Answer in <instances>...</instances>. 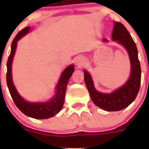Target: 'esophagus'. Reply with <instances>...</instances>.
Wrapping results in <instances>:
<instances>
[{"instance_id":"obj_1","label":"esophagus","mask_w":149,"mask_h":149,"mask_svg":"<svg viewBox=\"0 0 149 149\" xmlns=\"http://www.w3.org/2000/svg\"><path fill=\"white\" fill-rule=\"evenodd\" d=\"M84 63H85V60L84 58H82V57H79L77 59V63L78 64V65H82L83 64H84Z\"/></svg>"}]
</instances>
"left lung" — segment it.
Segmentation results:
<instances>
[{
  "instance_id": "obj_1",
  "label": "left lung",
  "mask_w": 149,
  "mask_h": 149,
  "mask_svg": "<svg viewBox=\"0 0 149 149\" xmlns=\"http://www.w3.org/2000/svg\"><path fill=\"white\" fill-rule=\"evenodd\" d=\"M112 39L126 48L131 61V76L123 86L112 93H102L95 89L93 79L84 71V81L91 99L96 106L106 111H119L126 108L135 100L141 83V67L138 59L137 48L126 27L120 22H114ZM104 38L103 42H107Z\"/></svg>"
}]
</instances>
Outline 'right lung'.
<instances>
[{
  "mask_svg": "<svg viewBox=\"0 0 149 149\" xmlns=\"http://www.w3.org/2000/svg\"><path fill=\"white\" fill-rule=\"evenodd\" d=\"M30 30V27H27L18 32L15 39H13L11 45V52L6 63L7 72H6V84L8 89L12 96L13 101L16 107L24 115L31 118L38 119H48L53 117L54 116L58 113L62 109L65 99V89L68 84L69 78L72 75L74 67V65H68L63 72L59 82L56 87V94L49 101L47 102H28L22 98V96L18 94L15 89L12 79V63L13 56L16 50L17 42L22 36H25Z\"/></svg>",
  "mask_w": 149,
  "mask_h": 149,
  "instance_id": "obj_1",
  "label": "right lung"
}]
</instances>
